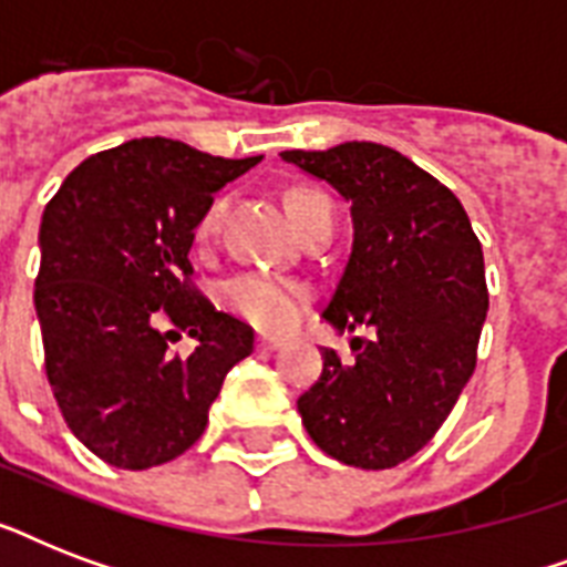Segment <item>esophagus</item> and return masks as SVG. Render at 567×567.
<instances>
[{
  "instance_id": "34e87169",
  "label": "esophagus",
  "mask_w": 567,
  "mask_h": 567,
  "mask_svg": "<svg viewBox=\"0 0 567 567\" xmlns=\"http://www.w3.org/2000/svg\"><path fill=\"white\" fill-rule=\"evenodd\" d=\"M282 347V341L274 336H258V350H265V353H274V350H279Z\"/></svg>"
}]
</instances>
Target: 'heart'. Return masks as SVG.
I'll return each mask as SVG.
<instances>
[{
	"mask_svg": "<svg viewBox=\"0 0 567 567\" xmlns=\"http://www.w3.org/2000/svg\"><path fill=\"white\" fill-rule=\"evenodd\" d=\"M285 208L291 214V220L297 229L309 226L320 212H329L332 203L320 190L311 188H293L285 196ZM223 212H226V199H214L203 212L199 223H196V235L208 238L214 229L220 226ZM302 285L282 279V276L261 274V270H249V274H238L235 279L226 282L223 288V300L235 315H240L249 323L265 329H282L293 323V318L300 315L302 306Z\"/></svg>",
	"mask_w": 567,
	"mask_h": 567,
	"instance_id": "obj_1",
	"label": "heart"
}]
</instances>
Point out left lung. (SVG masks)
Listing matches in <instances>:
<instances>
[{
  "label": "left lung",
  "instance_id": "1",
  "mask_svg": "<svg viewBox=\"0 0 567 567\" xmlns=\"http://www.w3.org/2000/svg\"><path fill=\"white\" fill-rule=\"evenodd\" d=\"M282 162L350 203L353 249L323 320L377 332L350 341V364L323 347V373L297 400L302 426L327 456L385 471L430 444L474 373L483 247L456 194L391 146L350 141Z\"/></svg>",
  "mask_w": 567,
  "mask_h": 567
}]
</instances>
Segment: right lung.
Listing matches in <instances>:
<instances>
[{
	"instance_id": "obj_1",
	"label": "right lung",
	"mask_w": 567,
	"mask_h": 567,
	"mask_svg": "<svg viewBox=\"0 0 567 567\" xmlns=\"http://www.w3.org/2000/svg\"><path fill=\"white\" fill-rule=\"evenodd\" d=\"M258 162L137 137L79 164L43 208L34 309L47 377L102 462L146 471L182 456L252 353V329L190 285L188 252L214 194ZM164 317L192 329L194 354L169 355Z\"/></svg>"
}]
</instances>
